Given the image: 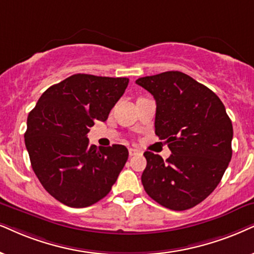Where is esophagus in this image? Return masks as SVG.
<instances>
[{"mask_svg":"<svg viewBox=\"0 0 254 254\" xmlns=\"http://www.w3.org/2000/svg\"><path fill=\"white\" fill-rule=\"evenodd\" d=\"M129 155H130V157L139 155V151L136 150V149H129Z\"/></svg>","mask_w":254,"mask_h":254,"instance_id":"esophagus-1","label":"esophagus"}]
</instances>
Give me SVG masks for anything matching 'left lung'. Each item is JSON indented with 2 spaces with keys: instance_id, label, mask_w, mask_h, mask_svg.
<instances>
[{
  "instance_id": "1",
  "label": "left lung",
  "mask_w": 254,
  "mask_h": 254,
  "mask_svg": "<svg viewBox=\"0 0 254 254\" xmlns=\"http://www.w3.org/2000/svg\"><path fill=\"white\" fill-rule=\"evenodd\" d=\"M156 99L155 132L171 155L164 160L146 151L144 190L173 211L201 203L223 178L232 157V122L212 90L181 71L138 78Z\"/></svg>"
}]
</instances>
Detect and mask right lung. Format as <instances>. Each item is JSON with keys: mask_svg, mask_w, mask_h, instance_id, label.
Here are the masks:
<instances>
[{"mask_svg": "<svg viewBox=\"0 0 254 254\" xmlns=\"http://www.w3.org/2000/svg\"><path fill=\"white\" fill-rule=\"evenodd\" d=\"M129 84L127 77L76 73L51 85L29 112L24 142L43 188L70 207H86L110 192L124 168V145H90L89 127L105 122Z\"/></svg>", "mask_w": 254, "mask_h": 254, "instance_id": "right-lung-1", "label": "right lung"}]
</instances>
